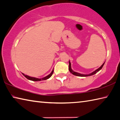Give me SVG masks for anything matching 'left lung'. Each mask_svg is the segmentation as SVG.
Here are the masks:
<instances>
[{"mask_svg":"<svg viewBox=\"0 0 120 120\" xmlns=\"http://www.w3.org/2000/svg\"><path fill=\"white\" fill-rule=\"evenodd\" d=\"M104 62L103 64H102V66L100 67V68H99L98 69L95 70L94 71L92 72V73H91L90 74H88V75H84V74H81L80 73H78V72H75L73 70H72V69H71V63L70 62V61H69V71L72 74V75H76V76H79V77H88V76H90V75H94V74L97 73L98 72H99L100 70H101L102 67H103V66H104Z\"/></svg>","mask_w":120,"mask_h":120,"instance_id":"8db88e82","label":"left lung"}]
</instances>
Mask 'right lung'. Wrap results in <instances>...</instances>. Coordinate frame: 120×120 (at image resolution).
<instances>
[{"label": "right lung", "instance_id": "1", "mask_svg": "<svg viewBox=\"0 0 120 120\" xmlns=\"http://www.w3.org/2000/svg\"><path fill=\"white\" fill-rule=\"evenodd\" d=\"M53 73V69L52 70V72L50 73V74H49V75H48L47 76H46V77H45L44 78H41V79H39V78H34V77H29V76H28L27 75H25L23 73H22V75L24 76H25V77L28 80H31V81H41V80H45L48 79L49 78H50L51 77Z\"/></svg>", "mask_w": 120, "mask_h": 120}]
</instances>
